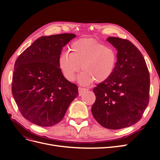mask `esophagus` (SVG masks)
Here are the masks:
<instances>
[{"instance_id": "34e87169", "label": "esophagus", "mask_w": 160, "mask_h": 160, "mask_svg": "<svg viewBox=\"0 0 160 160\" xmlns=\"http://www.w3.org/2000/svg\"><path fill=\"white\" fill-rule=\"evenodd\" d=\"M78 90H79V95H81L82 94H83L85 91H86L87 90V89H85V88H81V87H79V88H78Z\"/></svg>"}]
</instances>
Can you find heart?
Instances as JSON below:
<instances>
[{
    "label": "heart",
    "instance_id": "heart-1",
    "mask_svg": "<svg viewBox=\"0 0 160 160\" xmlns=\"http://www.w3.org/2000/svg\"><path fill=\"white\" fill-rule=\"evenodd\" d=\"M71 52H62L58 64L62 75L70 81H73L81 69V83L88 85L95 81L101 83L112 75L117 62V55L112 48L106 47L93 38H85L74 41Z\"/></svg>",
    "mask_w": 160,
    "mask_h": 160
}]
</instances>
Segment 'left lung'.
<instances>
[{
    "label": "left lung",
    "mask_w": 160,
    "mask_h": 160,
    "mask_svg": "<svg viewBox=\"0 0 160 160\" xmlns=\"http://www.w3.org/2000/svg\"><path fill=\"white\" fill-rule=\"evenodd\" d=\"M107 41L117 49L118 61L109 78L93 88L96 99L91 112L103 127L119 129L142 119L149 100V72L132 42L111 37Z\"/></svg>",
    "instance_id": "1"
}]
</instances>
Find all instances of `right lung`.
Returning <instances> with one entry per match:
<instances>
[{
  "label": "right lung",
  "instance_id": "add662e5",
  "mask_svg": "<svg viewBox=\"0 0 160 160\" xmlns=\"http://www.w3.org/2000/svg\"><path fill=\"white\" fill-rule=\"evenodd\" d=\"M75 34L43 36L18 56L14 63L12 93L21 115L31 123L51 127L59 123L78 87L65 78L58 64L61 51Z\"/></svg>",
  "mask_w": 160,
  "mask_h": 160
}]
</instances>
